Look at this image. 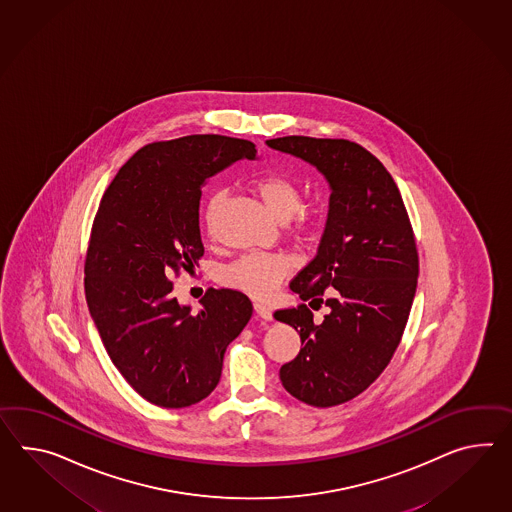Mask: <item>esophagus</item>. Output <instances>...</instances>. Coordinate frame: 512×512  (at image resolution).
<instances>
[{
  "mask_svg": "<svg viewBox=\"0 0 512 512\" xmlns=\"http://www.w3.org/2000/svg\"><path fill=\"white\" fill-rule=\"evenodd\" d=\"M253 307H255V312H257V316L262 318V320H272L274 316H272V311H270V307H266L264 303H253Z\"/></svg>",
  "mask_w": 512,
  "mask_h": 512,
  "instance_id": "esophagus-1",
  "label": "esophagus"
}]
</instances>
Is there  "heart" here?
<instances>
[{
	"instance_id": "obj_1",
	"label": "heart",
	"mask_w": 512,
	"mask_h": 512,
	"mask_svg": "<svg viewBox=\"0 0 512 512\" xmlns=\"http://www.w3.org/2000/svg\"><path fill=\"white\" fill-rule=\"evenodd\" d=\"M255 190L268 209L274 212L279 220H287L290 231L298 238H311L316 231V216L303 211L305 194L298 181L285 174H264L255 181ZM225 200L224 190L214 192L203 211V224L209 237H216L218 214ZM292 262L283 253H246L238 257L222 270V283L227 287L244 290L255 298H268L277 285L290 274Z\"/></svg>"
}]
</instances>
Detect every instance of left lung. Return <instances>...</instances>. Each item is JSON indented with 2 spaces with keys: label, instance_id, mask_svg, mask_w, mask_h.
<instances>
[{
  "label": "left lung",
  "instance_id": "obj_1",
  "mask_svg": "<svg viewBox=\"0 0 512 512\" xmlns=\"http://www.w3.org/2000/svg\"><path fill=\"white\" fill-rule=\"evenodd\" d=\"M266 144L314 164L333 190L318 253L290 283L303 303L274 314L303 346L279 370L283 387L333 407L370 387L401 342L418 285L411 220L392 175L357 142L292 135ZM307 300L330 307L322 323Z\"/></svg>",
  "mask_w": 512,
  "mask_h": 512
}]
</instances>
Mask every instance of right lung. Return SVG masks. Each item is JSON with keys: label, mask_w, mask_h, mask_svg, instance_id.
<instances>
[{"label": "right lung", "mask_w": 512, "mask_h": 512, "mask_svg": "<svg viewBox=\"0 0 512 512\" xmlns=\"http://www.w3.org/2000/svg\"><path fill=\"white\" fill-rule=\"evenodd\" d=\"M250 140L188 135L148 144L114 175L96 212L85 259L88 311L125 381L144 399L181 409L207 398L227 346L250 322V298L209 288L192 314L174 277L203 257V183L240 159Z\"/></svg>", "instance_id": "1"}]
</instances>
